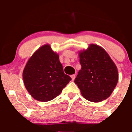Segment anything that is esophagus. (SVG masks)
Returning <instances> with one entry per match:
<instances>
[{
	"instance_id": "esophagus-1",
	"label": "esophagus",
	"mask_w": 132,
	"mask_h": 132,
	"mask_svg": "<svg viewBox=\"0 0 132 132\" xmlns=\"http://www.w3.org/2000/svg\"><path fill=\"white\" fill-rule=\"evenodd\" d=\"M71 79H72V81H74V80L75 79L76 75H71Z\"/></svg>"
}]
</instances>
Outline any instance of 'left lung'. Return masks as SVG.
Listing matches in <instances>:
<instances>
[{
	"label": "left lung",
	"mask_w": 132,
	"mask_h": 132,
	"mask_svg": "<svg viewBox=\"0 0 132 132\" xmlns=\"http://www.w3.org/2000/svg\"><path fill=\"white\" fill-rule=\"evenodd\" d=\"M81 69L75 80L87 101L99 102L109 97L119 79L116 64L104 48L90 44L79 52Z\"/></svg>",
	"instance_id": "obj_1"
}]
</instances>
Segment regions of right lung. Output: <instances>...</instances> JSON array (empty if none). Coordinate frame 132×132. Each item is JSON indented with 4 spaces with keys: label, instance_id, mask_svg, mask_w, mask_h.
Segmentation results:
<instances>
[{
    "label": "right lung",
    "instance_id": "1",
    "mask_svg": "<svg viewBox=\"0 0 132 132\" xmlns=\"http://www.w3.org/2000/svg\"><path fill=\"white\" fill-rule=\"evenodd\" d=\"M22 76L27 91L33 98L41 102L54 99L71 80L63 72L59 54L49 44L40 47L31 55Z\"/></svg>",
    "mask_w": 132,
    "mask_h": 132
}]
</instances>
